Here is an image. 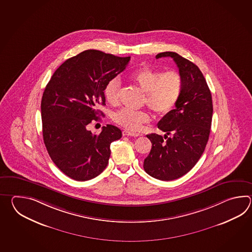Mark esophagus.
Returning a JSON list of instances; mask_svg holds the SVG:
<instances>
[{
    "label": "esophagus",
    "mask_w": 252,
    "mask_h": 252,
    "mask_svg": "<svg viewBox=\"0 0 252 252\" xmlns=\"http://www.w3.org/2000/svg\"><path fill=\"white\" fill-rule=\"evenodd\" d=\"M123 135L124 136H131V137H138V136H139V134L133 133V132H130V131H128V130H124L123 131Z\"/></svg>",
    "instance_id": "1"
}]
</instances>
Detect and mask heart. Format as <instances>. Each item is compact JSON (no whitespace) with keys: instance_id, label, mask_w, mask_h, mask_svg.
Returning <instances> with one entry per match:
<instances>
[{"instance_id":"1","label":"heart","mask_w":252,"mask_h":252,"mask_svg":"<svg viewBox=\"0 0 252 252\" xmlns=\"http://www.w3.org/2000/svg\"><path fill=\"white\" fill-rule=\"evenodd\" d=\"M140 90L146 93L144 102L158 115H166L177 105L182 92L181 75L175 70L162 72L150 67H142L129 75ZM121 83L113 78L104 89V96L108 103L118 104ZM116 124L131 131H137L150 121V114L144 111L122 109L113 115Z\"/></svg>"}]
</instances>
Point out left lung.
Masks as SVG:
<instances>
[{
    "label": "left lung",
    "instance_id": "8db88e82",
    "mask_svg": "<svg viewBox=\"0 0 252 252\" xmlns=\"http://www.w3.org/2000/svg\"><path fill=\"white\" fill-rule=\"evenodd\" d=\"M166 57L177 64L182 92L176 108L158 124L165 136L147 135L152 148L143 164L147 174L162 181L183 177L197 163L209 139L213 118L212 94L198 66L176 52H162L156 59Z\"/></svg>",
    "mask_w": 252,
    "mask_h": 252
}]
</instances>
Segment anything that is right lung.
<instances>
[{"label":"right lung","instance_id":"add662e5","mask_svg":"<svg viewBox=\"0 0 252 252\" xmlns=\"http://www.w3.org/2000/svg\"><path fill=\"white\" fill-rule=\"evenodd\" d=\"M129 59L88 49L65 60L45 88L44 143L55 165L72 179L86 181L100 175L109 162L110 145L122 138L116 126H103L96 135L88 125L102 115L98 107L105 105V86Z\"/></svg>","mask_w":252,"mask_h":252}]
</instances>
